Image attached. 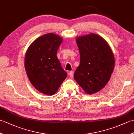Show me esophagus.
<instances>
[{
	"mask_svg": "<svg viewBox=\"0 0 134 134\" xmlns=\"http://www.w3.org/2000/svg\"><path fill=\"white\" fill-rule=\"evenodd\" d=\"M69 75L70 76V77L72 78L74 75V71H70L69 73Z\"/></svg>",
	"mask_w": 134,
	"mask_h": 134,
	"instance_id": "1",
	"label": "esophagus"
}]
</instances>
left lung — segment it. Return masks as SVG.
<instances>
[{
  "label": "left lung",
  "instance_id": "left-lung-1",
  "mask_svg": "<svg viewBox=\"0 0 134 134\" xmlns=\"http://www.w3.org/2000/svg\"><path fill=\"white\" fill-rule=\"evenodd\" d=\"M80 64L74 78L86 93H96L105 86L115 66V58L107 42L99 35L90 33L76 38Z\"/></svg>",
  "mask_w": 134,
  "mask_h": 134
}]
</instances>
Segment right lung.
Here are the masks:
<instances>
[{"instance_id": "right-lung-1", "label": "right lung", "mask_w": 134, "mask_h": 134, "mask_svg": "<svg viewBox=\"0 0 134 134\" xmlns=\"http://www.w3.org/2000/svg\"><path fill=\"white\" fill-rule=\"evenodd\" d=\"M63 38L53 33L37 38L26 51L25 67L31 83L47 95H53L67 77L56 56Z\"/></svg>"}]
</instances>
